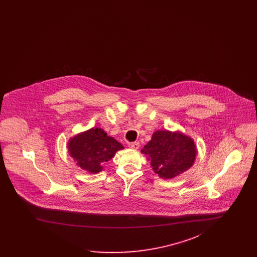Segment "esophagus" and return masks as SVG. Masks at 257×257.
Wrapping results in <instances>:
<instances>
[{
  "instance_id": "1",
  "label": "esophagus",
  "mask_w": 257,
  "mask_h": 257,
  "mask_svg": "<svg viewBox=\"0 0 257 257\" xmlns=\"http://www.w3.org/2000/svg\"><path fill=\"white\" fill-rule=\"evenodd\" d=\"M128 146H129L130 148H132V149L137 150V149H139V147H140V143H138V142H135V143H130Z\"/></svg>"
}]
</instances>
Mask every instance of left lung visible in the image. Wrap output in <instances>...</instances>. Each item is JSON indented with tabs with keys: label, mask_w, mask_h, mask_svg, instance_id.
<instances>
[{
	"label": "left lung",
	"mask_w": 257,
	"mask_h": 257,
	"mask_svg": "<svg viewBox=\"0 0 257 257\" xmlns=\"http://www.w3.org/2000/svg\"><path fill=\"white\" fill-rule=\"evenodd\" d=\"M142 153L147 155L152 170L161 178L171 179L192 168L197 149L194 140L182 132L158 130Z\"/></svg>",
	"instance_id": "obj_1"
}]
</instances>
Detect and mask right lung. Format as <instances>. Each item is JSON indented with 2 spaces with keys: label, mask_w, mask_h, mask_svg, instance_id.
<instances>
[{
  "label": "right lung",
  "mask_w": 257,
  "mask_h": 257,
  "mask_svg": "<svg viewBox=\"0 0 257 257\" xmlns=\"http://www.w3.org/2000/svg\"><path fill=\"white\" fill-rule=\"evenodd\" d=\"M124 147L101 128H91L69 139L67 149L82 170L90 173L103 171V163L110 161Z\"/></svg>",
  "instance_id": "1"
}]
</instances>
